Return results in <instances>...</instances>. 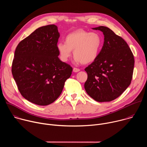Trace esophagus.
<instances>
[{
  "instance_id": "1",
  "label": "esophagus",
  "mask_w": 147,
  "mask_h": 147,
  "mask_svg": "<svg viewBox=\"0 0 147 147\" xmlns=\"http://www.w3.org/2000/svg\"><path fill=\"white\" fill-rule=\"evenodd\" d=\"M79 71H80V70L78 68H76V67H74L73 68V71L75 72V73H77V72H78Z\"/></svg>"
}]
</instances>
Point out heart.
<instances>
[{
    "label": "heart",
    "mask_w": 147,
    "mask_h": 147,
    "mask_svg": "<svg viewBox=\"0 0 147 147\" xmlns=\"http://www.w3.org/2000/svg\"><path fill=\"white\" fill-rule=\"evenodd\" d=\"M65 40V43L60 42L56 45L60 59L63 61H67L73 50L74 61L83 64L90 63L97 58L102 43L98 33L84 30L69 34Z\"/></svg>",
    "instance_id": "obj_1"
}]
</instances>
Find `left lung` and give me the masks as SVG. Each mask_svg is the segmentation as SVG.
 <instances>
[{"label":"left lung","instance_id":"left-lung-1","mask_svg":"<svg viewBox=\"0 0 147 147\" xmlns=\"http://www.w3.org/2000/svg\"><path fill=\"white\" fill-rule=\"evenodd\" d=\"M104 35V43L97 58L85 69L88 78L87 93L96 101L110 102L118 98L130 86L134 59L128 44L107 27L93 28Z\"/></svg>","mask_w":147,"mask_h":147}]
</instances>
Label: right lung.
<instances>
[{
	"instance_id": "right-lung-1",
	"label": "right lung",
	"mask_w": 147,
	"mask_h": 147,
	"mask_svg": "<svg viewBox=\"0 0 147 147\" xmlns=\"http://www.w3.org/2000/svg\"><path fill=\"white\" fill-rule=\"evenodd\" d=\"M59 36L56 26L41 27L21 41L15 51L11 72L18 91L38 105L56 100L73 71L58 57Z\"/></svg>"
}]
</instances>
